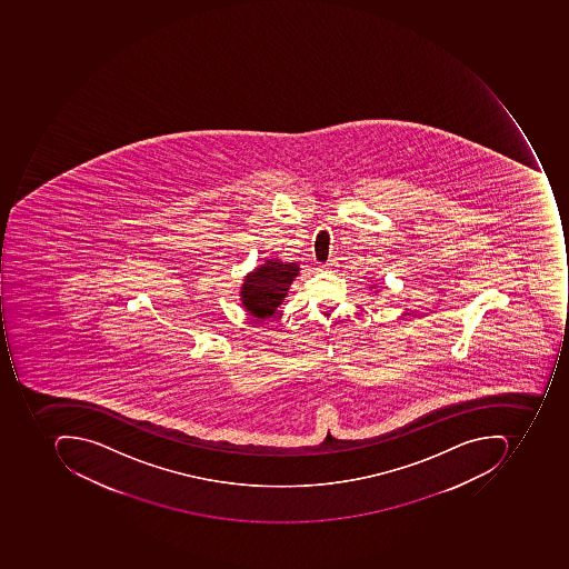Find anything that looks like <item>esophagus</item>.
Listing matches in <instances>:
<instances>
[{"label": "esophagus", "instance_id": "obj_1", "mask_svg": "<svg viewBox=\"0 0 569 569\" xmlns=\"http://www.w3.org/2000/svg\"><path fill=\"white\" fill-rule=\"evenodd\" d=\"M337 267V263L335 261H328V263L320 264V268L318 270L325 271V270H331V268Z\"/></svg>", "mask_w": 569, "mask_h": 569}]
</instances>
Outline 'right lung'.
<instances>
[{"instance_id":"add662e5","label":"right lung","mask_w":569,"mask_h":569,"mask_svg":"<svg viewBox=\"0 0 569 569\" xmlns=\"http://www.w3.org/2000/svg\"><path fill=\"white\" fill-rule=\"evenodd\" d=\"M299 264L280 260H267L248 273L241 287V301L254 320L276 315L289 292L290 283L298 277Z\"/></svg>"}]
</instances>
